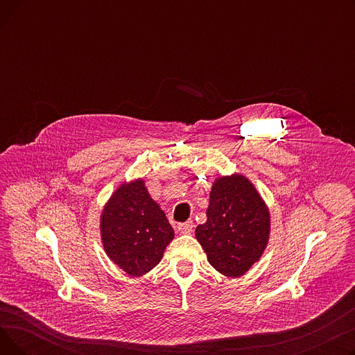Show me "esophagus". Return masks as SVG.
<instances>
[{
	"label": "esophagus",
	"instance_id": "obj_1",
	"mask_svg": "<svg viewBox=\"0 0 355 355\" xmlns=\"http://www.w3.org/2000/svg\"><path fill=\"white\" fill-rule=\"evenodd\" d=\"M193 221H185V223H180L178 225V232L180 233H182V234H189V233H191V230H193Z\"/></svg>",
	"mask_w": 355,
	"mask_h": 355
}]
</instances>
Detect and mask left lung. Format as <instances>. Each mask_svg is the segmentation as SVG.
<instances>
[{"label": "left lung", "instance_id": "left-lung-1", "mask_svg": "<svg viewBox=\"0 0 355 355\" xmlns=\"http://www.w3.org/2000/svg\"><path fill=\"white\" fill-rule=\"evenodd\" d=\"M270 237V211L253 182L234 173L211 185L207 221L196 239L223 276L240 277L257 263Z\"/></svg>", "mask_w": 355, "mask_h": 355}]
</instances>
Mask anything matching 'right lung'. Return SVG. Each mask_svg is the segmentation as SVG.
<instances>
[{
	"label": "right lung",
	"instance_id": "1",
	"mask_svg": "<svg viewBox=\"0 0 355 355\" xmlns=\"http://www.w3.org/2000/svg\"><path fill=\"white\" fill-rule=\"evenodd\" d=\"M99 223L106 256L130 277L153 270L174 239V229L144 178L122 182L105 202Z\"/></svg>",
	"mask_w": 355,
	"mask_h": 355
}]
</instances>
